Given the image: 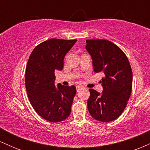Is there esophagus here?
<instances>
[{
  "instance_id": "34e87169",
  "label": "esophagus",
  "mask_w": 150,
  "mask_h": 150,
  "mask_svg": "<svg viewBox=\"0 0 150 150\" xmlns=\"http://www.w3.org/2000/svg\"><path fill=\"white\" fill-rule=\"evenodd\" d=\"M84 89V87H82V86L77 85V87H76V89H77V92H79V91L81 90V89Z\"/></svg>"
}]
</instances>
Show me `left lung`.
<instances>
[{
	"instance_id": "1",
	"label": "left lung",
	"mask_w": 150,
	"mask_h": 150,
	"mask_svg": "<svg viewBox=\"0 0 150 150\" xmlns=\"http://www.w3.org/2000/svg\"><path fill=\"white\" fill-rule=\"evenodd\" d=\"M86 50L92 59L95 73H103L101 93L89 89L87 108L92 118L101 122L116 119L124 111L132 91L130 63L118 46L104 39L86 40Z\"/></svg>"
}]
</instances>
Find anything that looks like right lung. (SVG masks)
I'll return each mask as SVG.
<instances>
[{"label":"right lung","instance_id":"1","mask_svg":"<svg viewBox=\"0 0 150 150\" xmlns=\"http://www.w3.org/2000/svg\"><path fill=\"white\" fill-rule=\"evenodd\" d=\"M77 42L51 39L41 43L31 53L25 71V86L36 112L50 122L69 116L76 87L55 85V70H62L65 56Z\"/></svg>","mask_w":150,"mask_h":150}]
</instances>
